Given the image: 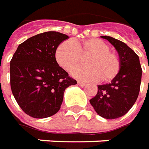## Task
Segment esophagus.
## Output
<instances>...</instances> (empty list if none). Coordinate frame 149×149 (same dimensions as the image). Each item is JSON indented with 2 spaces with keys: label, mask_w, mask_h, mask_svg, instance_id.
Listing matches in <instances>:
<instances>
[{
  "label": "esophagus",
  "mask_w": 149,
  "mask_h": 149,
  "mask_svg": "<svg viewBox=\"0 0 149 149\" xmlns=\"http://www.w3.org/2000/svg\"><path fill=\"white\" fill-rule=\"evenodd\" d=\"M78 84H79L80 86H84L86 85V83H83V82H81V81H78Z\"/></svg>",
  "instance_id": "1"
}]
</instances>
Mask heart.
I'll return each instance as SVG.
<instances>
[{
    "instance_id": "1",
    "label": "heart",
    "mask_w": 149,
    "mask_h": 149,
    "mask_svg": "<svg viewBox=\"0 0 149 149\" xmlns=\"http://www.w3.org/2000/svg\"><path fill=\"white\" fill-rule=\"evenodd\" d=\"M107 44L97 38L83 42L65 41L58 45L55 52L57 63L68 71H71L81 63V55L90 56L86 67L77 68L72 75L85 81L99 79L108 82L113 79L120 69V60L116 53L109 50Z\"/></svg>"
}]
</instances>
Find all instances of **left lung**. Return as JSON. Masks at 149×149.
Returning a JSON list of instances; mask_svg holds the SVG:
<instances>
[{"instance_id": "8db88e82", "label": "left lung", "mask_w": 149, "mask_h": 149, "mask_svg": "<svg viewBox=\"0 0 149 149\" xmlns=\"http://www.w3.org/2000/svg\"><path fill=\"white\" fill-rule=\"evenodd\" d=\"M114 46L119 54L120 69L110 83L98 86L96 95L90 103L97 114L107 120L123 116L132 108L139 95L142 69L139 56L120 40L101 36Z\"/></svg>"}]
</instances>
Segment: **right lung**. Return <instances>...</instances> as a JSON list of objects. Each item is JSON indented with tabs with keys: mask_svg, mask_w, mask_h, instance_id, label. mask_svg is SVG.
<instances>
[{
	"mask_svg": "<svg viewBox=\"0 0 149 149\" xmlns=\"http://www.w3.org/2000/svg\"><path fill=\"white\" fill-rule=\"evenodd\" d=\"M69 37L49 31L20 44L10 61V86L17 103L28 116L43 119L59 111L64 91L77 84L55 58L57 47Z\"/></svg>",
	"mask_w": 149,
	"mask_h": 149,
	"instance_id": "add662e5",
	"label": "right lung"
}]
</instances>
